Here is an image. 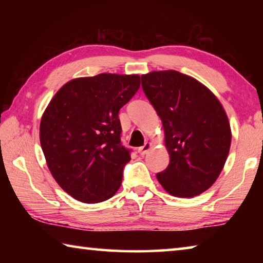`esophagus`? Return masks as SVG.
<instances>
[{
  "label": "esophagus",
  "mask_w": 263,
  "mask_h": 263,
  "mask_svg": "<svg viewBox=\"0 0 263 263\" xmlns=\"http://www.w3.org/2000/svg\"><path fill=\"white\" fill-rule=\"evenodd\" d=\"M152 148V144L151 142H145L144 146H141V147L138 148V153H139L140 155H145L148 153V151Z\"/></svg>",
  "instance_id": "esophagus-1"
}]
</instances>
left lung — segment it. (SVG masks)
<instances>
[{
    "mask_svg": "<svg viewBox=\"0 0 263 263\" xmlns=\"http://www.w3.org/2000/svg\"><path fill=\"white\" fill-rule=\"evenodd\" d=\"M141 87L161 118L171 157L158 181L176 197L202 194L215 183L230 152L224 108L204 84L177 70L142 75Z\"/></svg>",
    "mask_w": 263,
    "mask_h": 263,
    "instance_id": "left-lung-1",
    "label": "left lung"
}]
</instances>
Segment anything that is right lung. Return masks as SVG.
Wrapping results in <instances>:
<instances>
[{
  "mask_svg": "<svg viewBox=\"0 0 263 263\" xmlns=\"http://www.w3.org/2000/svg\"><path fill=\"white\" fill-rule=\"evenodd\" d=\"M140 87L139 75L102 73L62 86L44 112L39 138L47 167L66 193L83 203L119 189L131 149L122 144L118 112Z\"/></svg>",
  "mask_w": 263,
  "mask_h": 263,
  "instance_id": "obj_1",
  "label": "right lung"
}]
</instances>
